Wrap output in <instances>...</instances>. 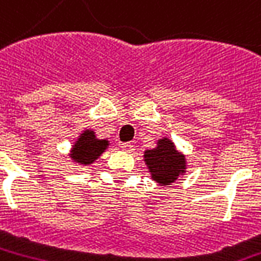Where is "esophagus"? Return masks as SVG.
I'll use <instances>...</instances> for the list:
<instances>
[{"instance_id":"34e87169","label":"esophagus","mask_w":261,"mask_h":261,"mask_svg":"<svg viewBox=\"0 0 261 261\" xmlns=\"http://www.w3.org/2000/svg\"><path fill=\"white\" fill-rule=\"evenodd\" d=\"M120 146H122L123 150H126V152H133V150H134V145L131 144V142H122Z\"/></svg>"}]
</instances>
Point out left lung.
Listing matches in <instances>:
<instances>
[{
    "label": "left lung",
    "mask_w": 261,
    "mask_h": 261,
    "mask_svg": "<svg viewBox=\"0 0 261 261\" xmlns=\"http://www.w3.org/2000/svg\"><path fill=\"white\" fill-rule=\"evenodd\" d=\"M144 157L153 180L162 186L175 182L186 168L185 156L179 154L174 144L167 138L160 139L154 149L146 150Z\"/></svg>",
    "instance_id": "obj_1"
}]
</instances>
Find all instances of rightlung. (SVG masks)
<instances>
[{
    "label": "right lung",
    "instance_id": "1",
    "mask_svg": "<svg viewBox=\"0 0 261 261\" xmlns=\"http://www.w3.org/2000/svg\"><path fill=\"white\" fill-rule=\"evenodd\" d=\"M108 146L107 139H97L93 131L86 130L83 131V134L77 138L76 144L73 145L71 150V157L79 164H91L97 160V157L101 156V153L104 152Z\"/></svg>",
    "mask_w": 261,
    "mask_h": 261
}]
</instances>
